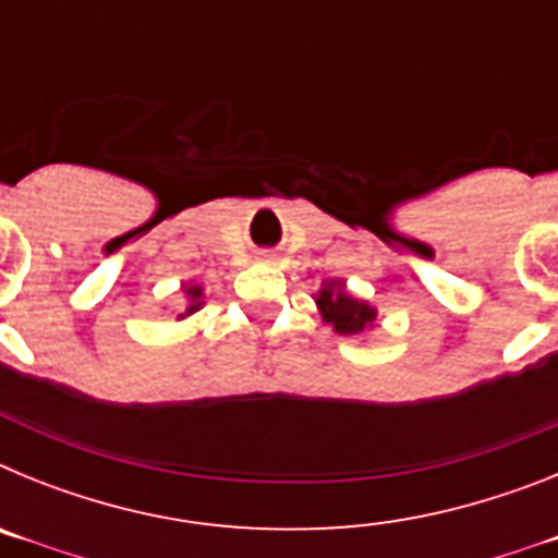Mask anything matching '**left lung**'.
Here are the masks:
<instances>
[{
  "instance_id": "left-lung-1",
  "label": "left lung",
  "mask_w": 558,
  "mask_h": 558,
  "mask_svg": "<svg viewBox=\"0 0 558 558\" xmlns=\"http://www.w3.org/2000/svg\"><path fill=\"white\" fill-rule=\"evenodd\" d=\"M335 288H327L318 295V307H322L324 322L332 324L335 332L340 335H357L363 332L366 324L374 322V310L363 302H354L349 295L332 293Z\"/></svg>"
}]
</instances>
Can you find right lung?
Here are the masks:
<instances>
[{"label":"right lung","instance_id":"obj_1","mask_svg":"<svg viewBox=\"0 0 558 558\" xmlns=\"http://www.w3.org/2000/svg\"><path fill=\"white\" fill-rule=\"evenodd\" d=\"M186 293H190V295H192V302H195V299H198V295H201V288H190V290H186ZM192 310H198V304H192L190 313H192Z\"/></svg>","mask_w":558,"mask_h":558}]
</instances>
